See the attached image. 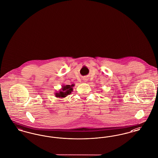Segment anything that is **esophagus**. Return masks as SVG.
<instances>
[{
  "label": "esophagus",
  "instance_id": "obj_1",
  "mask_svg": "<svg viewBox=\"0 0 158 158\" xmlns=\"http://www.w3.org/2000/svg\"><path fill=\"white\" fill-rule=\"evenodd\" d=\"M86 81H87V80H86V79H85V82H86Z\"/></svg>",
  "mask_w": 158,
  "mask_h": 158
}]
</instances>
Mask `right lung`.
I'll use <instances>...</instances> for the list:
<instances>
[{"label":"right lung","mask_w":158,"mask_h":158,"mask_svg":"<svg viewBox=\"0 0 158 158\" xmlns=\"http://www.w3.org/2000/svg\"><path fill=\"white\" fill-rule=\"evenodd\" d=\"M75 86L74 84L72 85H63L61 88L59 89L58 92L55 93V96L57 98H63L66 97L68 95H70L72 92L73 90V87Z\"/></svg>","instance_id":"obj_1"}]
</instances>
